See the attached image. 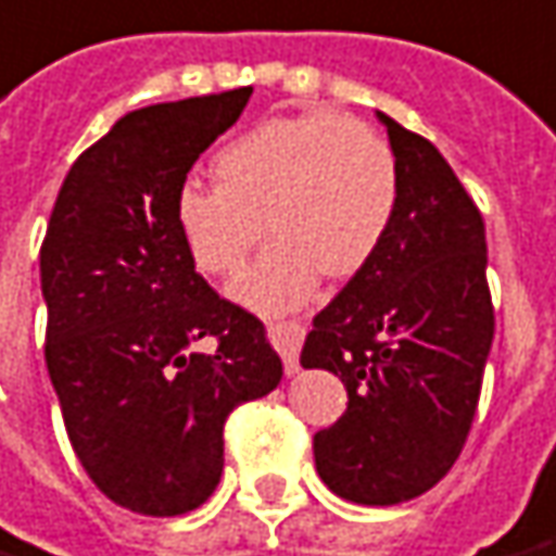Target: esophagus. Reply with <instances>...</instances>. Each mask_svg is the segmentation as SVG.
Listing matches in <instances>:
<instances>
[{
	"instance_id": "34e87169",
	"label": "esophagus",
	"mask_w": 556,
	"mask_h": 556,
	"mask_svg": "<svg viewBox=\"0 0 556 556\" xmlns=\"http://www.w3.org/2000/svg\"><path fill=\"white\" fill-rule=\"evenodd\" d=\"M267 333H270V340L277 345V352L282 355V364H286V372L294 376L298 372V355H301V343H304V328L298 325V321H270L267 325Z\"/></svg>"
}]
</instances>
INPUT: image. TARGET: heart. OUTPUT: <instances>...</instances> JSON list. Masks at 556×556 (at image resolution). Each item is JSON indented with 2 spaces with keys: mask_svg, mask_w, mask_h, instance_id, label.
Instances as JSON below:
<instances>
[{
  "mask_svg": "<svg viewBox=\"0 0 556 556\" xmlns=\"http://www.w3.org/2000/svg\"><path fill=\"white\" fill-rule=\"evenodd\" d=\"M213 189L186 184L174 225L204 277H235L252 250L277 238L235 286L258 313L313 294L318 274L355 277L382 247L400 180L397 159L370 126L333 111L274 116L213 156Z\"/></svg>",
  "mask_w": 556,
  "mask_h": 556,
  "instance_id": "b5f03b06",
  "label": "heart"
}]
</instances>
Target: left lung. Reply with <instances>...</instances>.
Wrapping results in <instances>:
<instances>
[{"label":"left lung","instance_id":"8db88e82","mask_svg":"<svg viewBox=\"0 0 556 556\" xmlns=\"http://www.w3.org/2000/svg\"><path fill=\"white\" fill-rule=\"evenodd\" d=\"M379 119L397 159V211L301 352L304 367L343 379L345 413L313 437V454L321 481L361 506L415 500L454 467L494 343L476 201L433 143Z\"/></svg>","mask_w":556,"mask_h":556}]
</instances>
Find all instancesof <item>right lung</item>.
I'll return each mask as SVG.
<instances>
[{"instance_id":"right-lung-1","label":"right lung","mask_w":556,"mask_h":556,"mask_svg":"<svg viewBox=\"0 0 556 556\" xmlns=\"http://www.w3.org/2000/svg\"><path fill=\"white\" fill-rule=\"evenodd\" d=\"M250 96L116 119L65 174L41 243L45 361L65 433L96 488L138 515L201 506L223 476L225 418L282 379L265 325L195 274L174 225L186 174Z\"/></svg>"}]
</instances>
